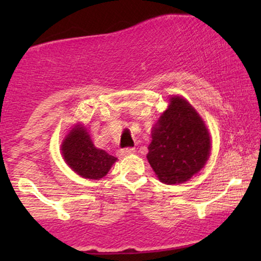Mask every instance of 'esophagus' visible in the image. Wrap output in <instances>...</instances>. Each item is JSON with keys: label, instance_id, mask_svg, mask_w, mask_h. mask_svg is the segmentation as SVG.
<instances>
[{"label": "esophagus", "instance_id": "1", "mask_svg": "<svg viewBox=\"0 0 261 261\" xmlns=\"http://www.w3.org/2000/svg\"><path fill=\"white\" fill-rule=\"evenodd\" d=\"M133 153H135V148H132V147H129V148L121 149V151L119 152V154H120L121 156H123V155H129V154H133Z\"/></svg>", "mask_w": 261, "mask_h": 261}]
</instances>
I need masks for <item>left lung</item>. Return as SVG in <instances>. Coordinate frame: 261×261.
Masks as SVG:
<instances>
[{"instance_id": "1", "label": "left lung", "mask_w": 261, "mask_h": 261, "mask_svg": "<svg viewBox=\"0 0 261 261\" xmlns=\"http://www.w3.org/2000/svg\"><path fill=\"white\" fill-rule=\"evenodd\" d=\"M210 135L194 107L180 96L152 127L147 160L165 184H181L203 169L210 153Z\"/></svg>"}]
</instances>
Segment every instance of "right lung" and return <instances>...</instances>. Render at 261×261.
Returning a JSON list of instances; mask_svg holds the SVG:
<instances>
[{"label":"right lung","mask_w":261,"mask_h":261,"mask_svg":"<svg viewBox=\"0 0 261 261\" xmlns=\"http://www.w3.org/2000/svg\"><path fill=\"white\" fill-rule=\"evenodd\" d=\"M62 154L71 170L88 179H101L117 160L103 149L95 147L87 128L81 123L73 126L63 140Z\"/></svg>","instance_id":"add662e5"}]
</instances>
